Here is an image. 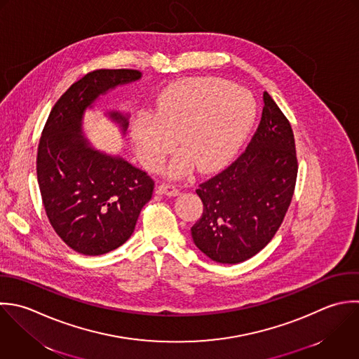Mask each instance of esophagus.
<instances>
[{
    "label": "esophagus",
    "mask_w": 359,
    "mask_h": 359,
    "mask_svg": "<svg viewBox=\"0 0 359 359\" xmlns=\"http://www.w3.org/2000/svg\"><path fill=\"white\" fill-rule=\"evenodd\" d=\"M158 193L163 194V196H169V197H176V196H179V189L172 184L162 183L158 186Z\"/></svg>",
    "instance_id": "34e87169"
}]
</instances>
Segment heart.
<instances>
[{
	"label": "heart",
	"mask_w": 359,
	"mask_h": 359,
	"mask_svg": "<svg viewBox=\"0 0 359 359\" xmlns=\"http://www.w3.org/2000/svg\"><path fill=\"white\" fill-rule=\"evenodd\" d=\"M256 117L249 90L218 78H189L159 95L152 114L133 121L131 138L140 161L158 169L176 144L182 149L168 166L170 177L224 166L238 152Z\"/></svg>",
	"instance_id": "obj_1"
}]
</instances>
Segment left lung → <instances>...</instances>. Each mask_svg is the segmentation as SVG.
<instances>
[{
    "label": "left lung",
    "instance_id": "1",
    "mask_svg": "<svg viewBox=\"0 0 359 359\" xmlns=\"http://www.w3.org/2000/svg\"><path fill=\"white\" fill-rule=\"evenodd\" d=\"M260 126L246 151L196 190L201 218L191 228L194 245L221 264L242 263L273 239L291 204L298 162L290 121L263 93Z\"/></svg>",
    "mask_w": 359,
    "mask_h": 359
}]
</instances>
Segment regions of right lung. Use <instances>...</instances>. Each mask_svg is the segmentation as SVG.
Here are the masks:
<instances>
[{"instance_id": "right-lung-1", "label": "right lung", "mask_w": 359, "mask_h": 359, "mask_svg": "<svg viewBox=\"0 0 359 359\" xmlns=\"http://www.w3.org/2000/svg\"><path fill=\"white\" fill-rule=\"evenodd\" d=\"M137 69H97L57 100L37 149V182L47 218L75 252L99 256L133 235L154 180L120 155L97 149L85 137L83 117L110 90L140 81ZM124 138L130 113L106 110Z\"/></svg>"}]
</instances>
